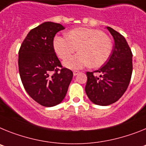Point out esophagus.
Segmentation results:
<instances>
[{
  "label": "esophagus",
  "instance_id": "34e87169",
  "mask_svg": "<svg viewBox=\"0 0 146 146\" xmlns=\"http://www.w3.org/2000/svg\"><path fill=\"white\" fill-rule=\"evenodd\" d=\"M78 73H79V71H78V70H74V71H73V75H74V76H76Z\"/></svg>",
  "mask_w": 146,
  "mask_h": 146
}]
</instances>
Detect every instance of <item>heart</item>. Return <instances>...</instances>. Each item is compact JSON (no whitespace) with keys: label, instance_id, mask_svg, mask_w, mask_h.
<instances>
[{"label":"heart","instance_id":"heart-1","mask_svg":"<svg viewBox=\"0 0 146 146\" xmlns=\"http://www.w3.org/2000/svg\"><path fill=\"white\" fill-rule=\"evenodd\" d=\"M54 48L59 58L64 59L78 53L64 62V65L70 69H79L90 65L98 68L103 65L111 54V40L108 35L99 29L76 28L67 34V36H56Z\"/></svg>","mask_w":146,"mask_h":146}]
</instances>
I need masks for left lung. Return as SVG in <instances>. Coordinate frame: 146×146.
Returning <instances> with one entry per match:
<instances>
[{
	"label": "left lung",
	"instance_id": "obj_1",
	"mask_svg": "<svg viewBox=\"0 0 146 146\" xmlns=\"http://www.w3.org/2000/svg\"><path fill=\"white\" fill-rule=\"evenodd\" d=\"M115 40L111 54L97 70L87 72L85 92L92 103L107 106L120 99L129 87L132 73V53L120 33L106 27ZM96 73L100 74L96 76Z\"/></svg>",
	"mask_w": 146,
	"mask_h": 146
}]
</instances>
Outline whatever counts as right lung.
I'll return each instance as SVG.
<instances>
[{
	"mask_svg": "<svg viewBox=\"0 0 146 146\" xmlns=\"http://www.w3.org/2000/svg\"><path fill=\"white\" fill-rule=\"evenodd\" d=\"M61 24L45 22L29 31L19 50L18 67L23 85L29 96L43 106L60 104L73 78L56 54L54 38L64 30Z\"/></svg>",
	"mask_w": 146,
	"mask_h": 146,
	"instance_id": "add662e5",
	"label": "right lung"
}]
</instances>
